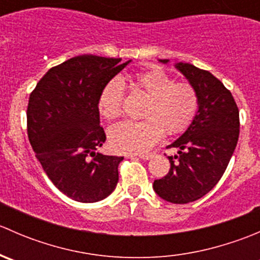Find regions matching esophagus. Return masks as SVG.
I'll return each instance as SVG.
<instances>
[{
	"instance_id": "esophagus-1",
	"label": "esophagus",
	"mask_w": 260,
	"mask_h": 260,
	"mask_svg": "<svg viewBox=\"0 0 260 260\" xmlns=\"http://www.w3.org/2000/svg\"><path fill=\"white\" fill-rule=\"evenodd\" d=\"M154 156V153H143V154H137V157H140L141 159H143V161H147V159L152 158V157ZM133 157V156H131Z\"/></svg>"
}]
</instances>
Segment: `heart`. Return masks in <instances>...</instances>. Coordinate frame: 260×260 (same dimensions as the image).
<instances>
[{"label":"heart","mask_w":260,"mask_h":260,"mask_svg":"<svg viewBox=\"0 0 260 260\" xmlns=\"http://www.w3.org/2000/svg\"><path fill=\"white\" fill-rule=\"evenodd\" d=\"M132 85L148 98L141 122H123L109 131V143L119 153H143L156 145L164 132L182 133L198 113L199 95L188 83H176L161 69L133 75ZM123 85L118 79L109 81L98 98V108L106 119L122 113Z\"/></svg>","instance_id":"b5f03b06"}]
</instances>
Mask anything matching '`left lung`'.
I'll use <instances>...</instances> for the list:
<instances>
[{
  "label": "left lung",
  "mask_w": 260,
  "mask_h": 260,
  "mask_svg": "<svg viewBox=\"0 0 260 260\" xmlns=\"http://www.w3.org/2000/svg\"><path fill=\"white\" fill-rule=\"evenodd\" d=\"M175 68L198 91L199 108L185 132L167 146L177 154L169 156V174L154 180L153 190L169 203L187 204L206 195L224 175L239 138V111L232 93L210 72L188 62Z\"/></svg>",
  "instance_id": "left-lung-1"
}]
</instances>
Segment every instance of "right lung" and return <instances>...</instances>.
Instances as JSON below:
<instances>
[{
	"mask_svg": "<svg viewBox=\"0 0 260 260\" xmlns=\"http://www.w3.org/2000/svg\"><path fill=\"white\" fill-rule=\"evenodd\" d=\"M80 55L51 68L30 94L27 135L36 158L68 198L96 203L118 183L123 157L96 152L106 142L99 120L102 89L132 60Z\"/></svg>",
	"mask_w": 260,
	"mask_h": 260,
	"instance_id": "1",
	"label": "right lung"
}]
</instances>
